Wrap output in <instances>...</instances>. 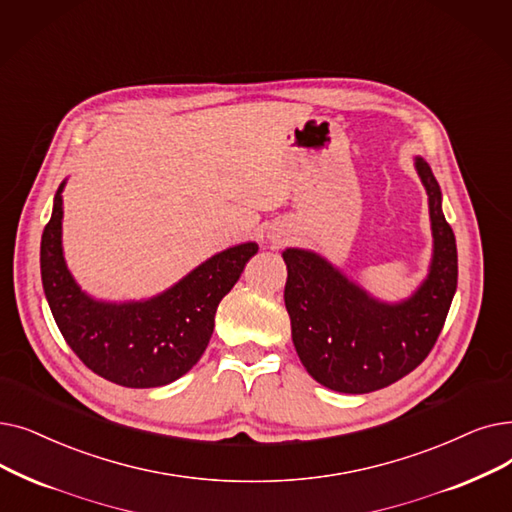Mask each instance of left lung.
Instances as JSON below:
<instances>
[{
    "mask_svg": "<svg viewBox=\"0 0 512 512\" xmlns=\"http://www.w3.org/2000/svg\"><path fill=\"white\" fill-rule=\"evenodd\" d=\"M429 196L433 255L427 278L402 301H381L320 253L284 249V305L297 355L314 379L339 393H370L412 372L433 349L458 282L456 238L441 211L429 163L414 157Z\"/></svg>",
    "mask_w": 512,
    "mask_h": 512,
    "instance_id": "8db88e82",
    "label": "left lung"
}]
</instances>
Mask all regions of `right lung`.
I'll list each match as a JSON object with an SVG mask.
<instances>
[{"label":"right lung","mask_w":512,"mask_h":512,"mask_svg":"<svg viewBox=\"0 0 512 512\" xmlns=\"http://www.w3.org/2000/svg\"><path fill=\"white\" fill-rule=\"evenodd\" d=\"M41 236V282L52 316L77 358L102 379L131 389L163 387L205 353L215 311L259 251L242 242L188 272L167 291L140 301H102L73 278L62 251V190Z\"/></svg>","instance_id":"obj_1"}]
</instances>
